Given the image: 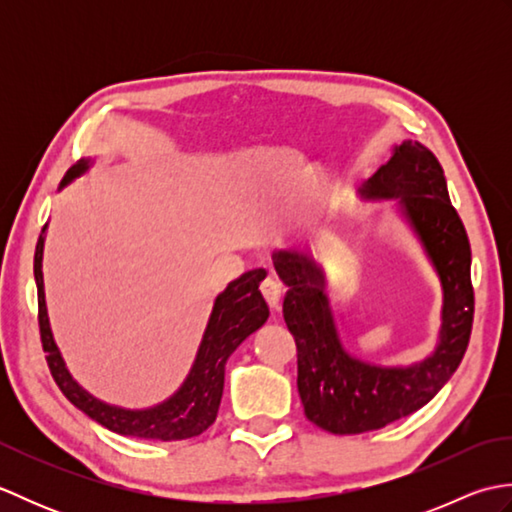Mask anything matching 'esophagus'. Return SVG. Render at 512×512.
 Returning a JSON list of instances; mask_svg holds the SVG:
<instances>
[{
    "mask_svg": "<svg viewBox=\"0 0 512 512\" xmlns=\"http://www.w3.org/2000/svg\"><path fill=\"white\" fill-rule=\"evenodd\" d=\"M262 292H264V297L268 301L270 310H279L281 295H284V288H281L279 281L275 277H268L264 284H262Z\"/></svg>",
    "mask_w": 512,
    "mask_h": 512,
    "instance_id": "obj_1",
    "label": "esophagus"
}]
</instances>
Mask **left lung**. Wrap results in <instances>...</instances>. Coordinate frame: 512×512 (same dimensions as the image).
Returning <instances> with one entry per match:
<instances>
[{
  "label": "left lung",
  "instance_id": "8db88e82",
  "mask_svg": "<svg viewBox=\"0 0 512 512\" xmlns=\"http://www.w3.org/2000/svg\"><path fill=\"white\" fill-rule=\"evenodd\" d=\"M365 202L394 200L442 288L433 352L409 365H378L345 350L325 292L328 275L306 246L279 248L273 264L288 286L284 319L297 343V389L317 427L352 436L409 416L447 385L462 363L473 325L471 246L431 151L402 140L391 158L358 187Z\"/></svg>",
  "mask_w": 512,
  "mask_h": 512
}]
</instances>
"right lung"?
Masks as SVG:
<instances>
[{"label": "right lung", "instance_id": "obj_1", "mask_svg": "<svg viewBox=\"0 0 512 512\" xmlns=\"http://www.w3.org/2000/svg\"><path fill=\"white\" fill-rule=\"evenodd\" d=\"M94 165V158H83L81 162L65 173L61 189L68 187L72 180L83 176ZM46 228L39 235L35 250V281L39 295V330L43 352L52 372L54 383L59 385L63 396L68 398L76 409L90 416L105 429L118 436H132L145 440H187L195 438L211 427L220 409L224 391V369L231 354L242 345L250 334H255L268 321V303L264 301L259 284L266 277L264 268L250 270L239 279L231 281L213 301L209 323H206L202 341L195 354V361L187 378L173 394L158 402L154 407L127 409L112 405L90 394L79 380H76L68 365H65L61 350L54 341V334L48 319L46 290H43V244H46Z\"/></svg>", "mask_w": 512, "mask_h": 512}]
</instances>
